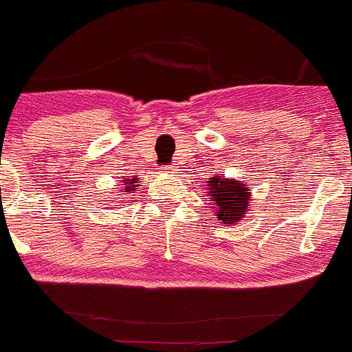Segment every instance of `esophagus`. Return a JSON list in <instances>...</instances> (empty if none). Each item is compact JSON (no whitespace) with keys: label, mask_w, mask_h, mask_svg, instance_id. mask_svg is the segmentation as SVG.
Instances as JSON below:
<instances>
[{"label":"esophagus","mask_w":352,"mask_h":352,"mask_svg":"<svg viewBox=\"0 0 352 352\" xmlns=\"http://www.w3.org/2000/svg\"><path fill=\"white\" fill-rule=\"evenodd\" d=\"M163 170H168V168H166V166H163Z\"/></svg>","instance_id":"34e87169"}]
</instances>
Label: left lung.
Returning <instances> with one entry per match:
<instances>
[{
	"mask_svg": "<svg viewBox=\"0 0 352 352\" xmlns=\"http://www.w3.org/2000/svg\"><path fill=\"white\" fill-rule=\"evenodd\" d=\"M210 196L217 203V219L224 224H234L241 221L243 213L248 208V187L245 184H239L232 179H219L213 177L210 180Z\"/></svg>",
	"mask_w": 352,
	"mask_h": 352,
	"instance_id": "8db88e82",
	"label": "left lung"
}]
</instances>
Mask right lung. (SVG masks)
I'll use <instances>...</instances> for the list:
<instances>
[{"instance_id":"right-lung-1","label":"right lung","mask_w":352,"mask_h":352,"mask_svg":"<svg viewBox=\"0 0 352 352\" xmlns=\"http://www.w3.org/2000/svg\"><path fill=\"white\" fill-rule=\"evenodd\" d=\"M131 180V186H133V187H137V182H135V179H130ZM133 187H130V186H128V182H126V189H133Z\"/></svg>"}]
</instances>
